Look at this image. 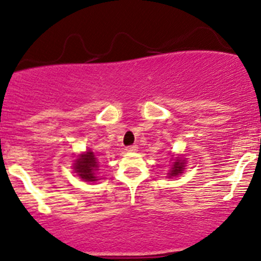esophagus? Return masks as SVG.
<instances>
[{
  "instance_id": "obj_1",
  "label": "esophagus",
  "mask_w": 261,
  "mask_h": 261,
  "mask_svg": "<svg viewBox=\"0 0 261 261\" xmlns=\"http://www.w3.org/2000/svg\"><path fill=\"white\" fill-rule=\"evenodd\" d=\"M136 150H138V145H130L126 148V151H128V153H134Z\"/></svg>"
}]
</instances>
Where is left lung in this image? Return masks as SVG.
I'll return each mask as SVG.
<instances>
[{
	"mask_svg": "<svg viewBox=\"0 0 261 261\" xmlns=\"http://www.w3.org/2000/svg\"><path fill=\"white\" fill-rule=\"evenodd\" d=\"M185 164H186L185 159H179V156H176V161L173 162V164H172V168L169 169L168 178H172V177H177L178 174L184 173Z\"/></svg>",
	"mask_w": 261,
	"mask_h": 261,
	"instance_id": "1",
	"label": "left lung"
}]
</instances>
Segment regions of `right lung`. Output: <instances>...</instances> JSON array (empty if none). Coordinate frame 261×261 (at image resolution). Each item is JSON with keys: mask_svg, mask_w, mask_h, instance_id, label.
<instances>
[{"mask_svg": "<svg viewBox=\"0 0 261 261\" xmlns=\"http://www.w3.org/2000/svg\"><path fill=\"white\" fill-rule=\"evenodd\" d=\"M97 168L98 162L92 150H88L85 153L80 154V156L74 163V169L77 176L87 182L97 181L98 177L97 173H95Z\"/></svg>", "mask_w": 261, "mask_h": 261, "instance_id": "obj_1", "label": "right lung"}]
</instances>
